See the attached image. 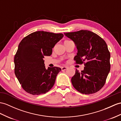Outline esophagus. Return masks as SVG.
<instances>
[{
	"instance_id": "esophagus-1",
	"label": "esophagus",
	"mask_w": 121,
	"mask_h": 121,
	"mask_svg": "<svg viewBox=\"0 0 121 121\" xmlns=\"http://www.w3.org/2000/svg\"><path fill=\"white\" fill-rule=\"evenodd\" d=\"M67 68H68L67 67H61V70L65 71V70H66Z\"/></svg>"
}]
</instances>
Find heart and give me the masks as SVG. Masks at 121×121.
<instances>
[{
    "label": "heart",
    "instance_id": "obj_1",
    "mask_svg": "<svg viewBox=\"0 0 121 121\" xmlns=\"http://www.w3.org/2000/svg\"><path fill=\"white\" fill-rule=\"evenodd\" d=\"M71 40H65L64 41V43L65 44V43H68V42H71Z\"/></svg>",
    "mask_w": 121,
    "mask_h": 121
}]
</instances>
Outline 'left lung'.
<instances>
[{
    "mask_svg": "<svg viewBox=\"0 0 121 121\" xmlns=\"http://www.w3.org/2000/svg\"><path fill=\"white\" fill-rule=\"evenodd\" d=\"M74 42L78 53L76 64H84V69H77L71 78L73 87L85 95L95 93L104 86L110 70V53L105 41L88 30L65 33Z\"/></svg>",
    "mask_w": 121,
    "mask_h": 121,
    "instance_id": "obj_1",
    "label": "left lung"
}]
</instances>
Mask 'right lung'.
Listing matches in <instances>:
<instances>
[{
  "label": "right lung",
  "instance_id": "add662e5",
  "mask_svg": "<svg viewBox=\"0 0 121 121\" xmlns=\"http://www.w3.org/2000/svg\"><path fill=\"white\" fill-rule=\"evenodd\" d=\"M64 36L46 31H36L19 43L14 56V72L22 88L32 95L46 93L54 85L59 67L46 69L44 56H50L52 48Z\"/></svg>",
  "mask_w": 121,
  "mask_h": 121
}]
</instances>
